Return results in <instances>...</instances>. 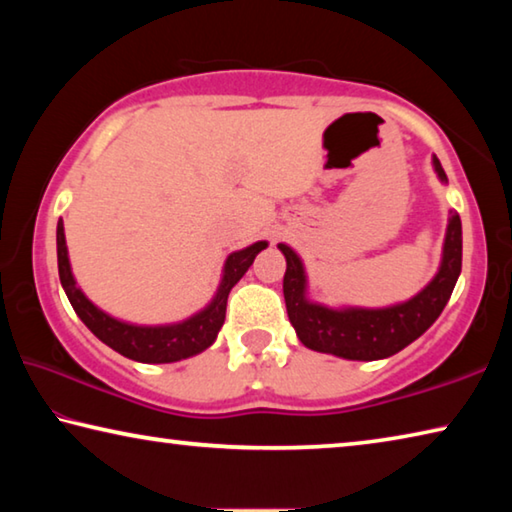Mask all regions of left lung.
<instances>
[{"label":"left lung","instance_id":"left-lung-1","mask_svg":"<svg viewBox=\"0 0 512 512\" xmlns=\"http://www.w3.org/2000/svg\"><path fill=\"white\" fill-rule=\"evenodd\" d=\"M433 167L440 180H447L438 158H433ZM280 250L287 257V273L282 284L284 302L302 345L343 359L375 361L404 350L427 332L445 309L461 275V219L458 214H452L449 219L443 264L436 277L409 302L386 309H327L323 305H311L305 298L307 282L300 257L287 244H280Z\"/></svg>","mask_w":512,"mask_h":512}]
</instances>
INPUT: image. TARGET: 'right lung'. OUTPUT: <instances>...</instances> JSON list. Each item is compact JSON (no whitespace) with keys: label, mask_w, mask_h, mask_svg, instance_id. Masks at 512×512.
Listing matches in <instances>:
<instances>
[{"label":"right lung","mask_w":512,"mask_h":512,"mask_svg":"<svg viewBox=\"0 0 512 512\" xmlns=\"http://www.w3.org/2000/svg\"><path fill=\"white\" fill-rule=\"evenodd\" d=\"M56 246H58V275L60 284L67 293L69 302L79 318L88 325L90 332L97 336L124 357L140 361V363H171L192 357V354L203 352L214 343L216 334L223 327L225 320V305H228L230 289L244 277V273L255 262V257L268 246L266 241L248 246L239 253H232L223 268L221 287L216 291L210 307L198 311L196 316L183 320L178 325H160V327H140L128 325L115 320L108 314H103L92 302L83 296L81 289L76 287L72 268H69L67 246H65V230L63 221H58L56 230Z\"/></svg>","instance_id":"add662e5"}]
</instances>
